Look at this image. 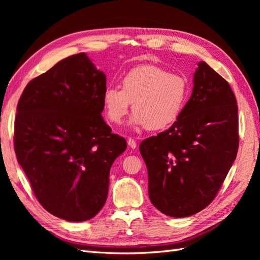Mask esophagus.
I'll return each mask as SVG.
<instances>
[{
  "label": "esophagus",
  "instance_id": "esophagus-1",
  "mask_svg": "<svg viewBox=\"0 0 260 260\" xmlns=\"http://www.w3.org/2000/svg\"><path fill=\"white\" fill-rule=\"evenodd\" d=\"M127 144H128V146L131 147V148H136V146H137V143L135 142V140H133V139H128L127 140Z\"/></svg>",
  "mask_w": 260,
  "mask_h": 260
}]
</instances>
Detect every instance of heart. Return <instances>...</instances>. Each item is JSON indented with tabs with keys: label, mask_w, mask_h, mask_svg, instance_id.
Segmentation results:
<instances>
[{
	"label": "heart",
	"mask_w": 260,
	"mask_h": 260,
	"mask_svg": "<svg viewBox=\"0 0 260 260\" xmlns=\"http://www.w3.org/2000/svg\"><path fill=\"white\" fill-rule=\"evenodd\" d=\"M120 87H107L103 107L108 120L120 124L133 104L135 127L163 129L179 119L189 99L190 85L184 76L169 73L154 64L135 67L126 73Z\"/></svg>",
	"instance_id": "b5f03b06"
}]
</instances>
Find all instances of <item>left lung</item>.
I'll return each mask as SVG.
<instances>
[{"label": "left lung", "mask_w": 260, "mask_h": 260, "mask_svg": "<svg viewBox=\"0 0 260 260\" xmlns=\"http://www.w3.org/2000/svg\"><path fill=\"white\" fill-rule=\"evenodd\" d=\"M238 145L235 93L227 80L200 61L179 119L140 145L153 206L174 218L208 207L233 167Z\"/></svg>", "instance_id": "obj_1"}]
</instances>
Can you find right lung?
Segmentation results:
<instances>
[{
    "mask_svg": "<svg viewBox=\"0 0 260 260\" xmlns=\"http://www.w3.org/2000/svg\"><path fill=\"white\" fill-rule=\"evenodd\" d=\"M105 89L106 76L81 52L32 79L16 107L18 162L41 206L67 221L101 211L110 168L127 146L102 117Z\"/></svg>",
    "mask_w": 260,
    "mask_h": 260,
    "instance_id": "1",
    "label": "right lung"
}]
</instances>
